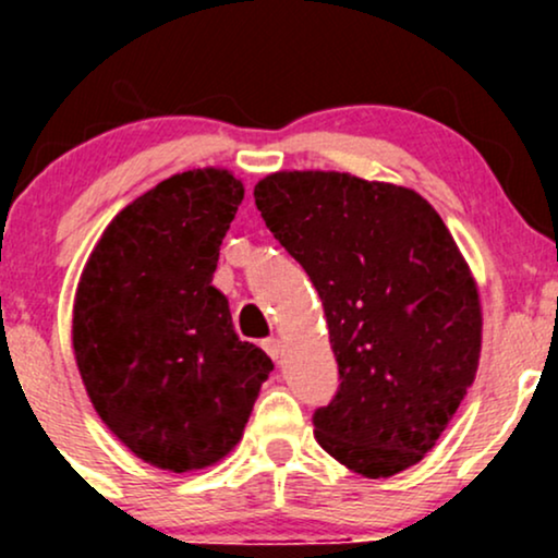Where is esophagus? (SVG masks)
<instances>
[{"label": "esophagus", "instance_id": "34e87169", "mask_svg": "<svg viewBox=\"0 0 558 558\" xmlns=\"http://www.w3.org/2000/svg\"><path fill=\"white\" fill-rule=\"evenodd\" d=\"M265 351L272 356L275 362H283V356H286V343L280 341V338H267V341H265Z\"/></svg>", "mask_w": 558, "mask_h": 558}]
</instances>
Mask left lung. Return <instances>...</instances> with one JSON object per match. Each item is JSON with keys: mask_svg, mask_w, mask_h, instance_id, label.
<instances>
[{"mask_svg": "<svg viewBox=\"0 0 558 558\" xmlns=\"http://www.w3.org/2000/svg\"><path fill=\"white\" fill-rule=\"evenodd\" d=\"M270 233L323 299L338 362L315 438L364 477L425 459L475 383L483 310L470 265L417 191L336 170L254 185Z\"/></svg>", "mask_w": 558, "mask_h": 558, "instance_id": "left-lung-1", "label": "left lung"}]
</instances>
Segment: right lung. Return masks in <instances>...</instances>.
<instances>
[{"label":"right lung","mask_w":558,"mask_h":558,"mask_svg":"<svg viewBox=\"0 0 558 558\" xmlns=\"http://www.w3.org/2000/svg\"><path fill=\"white\" fill-rule=\"evenodd\" d=\"M241 202L243 183L222 168L157 183L114 215L75 291V364L96 414L178 475L233 451L272 369L213 286Z\"/></svg>","instance_id":"right-lung-1"}]
</instances>
